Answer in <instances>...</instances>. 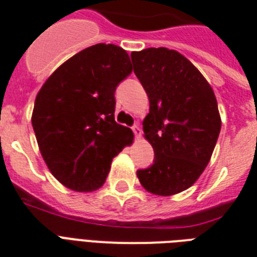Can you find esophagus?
Returning a JSON list of instances; mask_svg holds the SVG:
<instances>
[{"mask_svg":"<svg viewBox=\"0 0 257 257\" xmlns=\"http://www.w3.org/2000/svg\"><path fill=\"white\" fill-rule=\"evenodd\" d=\"M131 130H133V133H134V135L137 137V138H141V135H142L141 127L137 126V124H134V126L131 127Z\"/></svg>","mask_w":257,"mask_h":257,"instance_id":"1","label":"esophagus"}]
</instances>
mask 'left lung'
<instances>
[{"label":"left lung","mask_w":257,"mask_h":257,"mask_svg":"<svg viewBox=\"0 0 257 257\" xmlns=\"http://www.w3.org/2000/svg\"><path fill=\"white\" fill-rule=\"evenodd\" d=\"M134 73L149 95L143 120L154 163L138 170L146 190L175 195L198 180L208 164L221 120L212 87L202 73L176 50L150 47L133 51Z\"/></svg>","instance_id":"1"}]
</instances>
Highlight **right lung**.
Returning <instances> with one entry per match:
<instances>
[{
    "label": "right lung",
    "instance_id": "add662e5",
    "mask_svg": "<svg viewBox=\"0 0 257 257\" xmlns=\"http://www.w3.org/2000/svg\"><path fill=\"white\" fill-rule=\"evenodd\" d=\"M131 71L126 50L96 44L62 63L37 94L32 124L40 151L67 188L98 190L112 158L133 143V131L114 118V94Z\"/></svg>",
    "mask_w": 257,
    "mask_h": 257
}]
</instances>
